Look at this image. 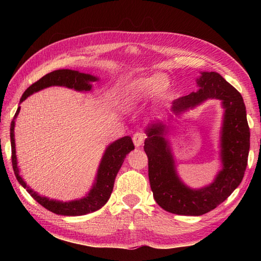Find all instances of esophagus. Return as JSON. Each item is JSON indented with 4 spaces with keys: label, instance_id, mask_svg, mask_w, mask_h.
Here are the masks:
<instances>
[{
    "label": "esophagus",
    "instance_id": "34e87169",
    "mask_svg": "<svg viewBox=\"0 0 261 261\" xmlns=\"http://www.w3.org/2000/svg\"><path fill=\"white\" fill-rule=\"evenodd\" d=\"M146 139V136L141 134V132H137V134L134 135V137H132V140H134V143L136 147H140L142 146L143 141H145Z\"/></svg>",
    "mask_w": 261,
    "mask_h": 261
}]
</instances>
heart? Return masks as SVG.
Masks as SVG:
<instances>
[{
  "label": "heart",
  "mask_w": 261,
  "mask_h": 261,
  "mask_svg": "<svg viewBox=\"0 0 261 261\" xmlns=\"http://www.w3.org/2000/svg\"><path fill=\"white\" fill-rule=\"evenodd\" d=\"M170 90V82L165 76L154 74L147 77H140L131 81L124 86L121 93V101L127 107H134L147 101L153 94L159 97H165Z\"/></svg>",
  "instance_id": "obj_1"
}]
</instances>
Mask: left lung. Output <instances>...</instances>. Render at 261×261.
<instances>
[{
    "label": "left lung",
    "instance_id": "1",
    "mask_svg": "<svg viewBox=\"0 0 261 261\" xmlns=\"http://www.w3.org/2000/svg\"><path fill=\"white\" fill-rule=\"evenodd\" d=\"M198 91L175 99L171 112L178 115L208 98L222 101L224 118L221 132L222 169L208 186L192 190L176 173L175 160L166 135L168 126L152 122L146 129L145 151L153 198L160 207L178 215H202L224 202L245 176L250 148L246 105L241 94L215 71H203L197 79Z\"/></svg>",
    "mask_w": 261,
    "mask_h": 261
}]
</instances>
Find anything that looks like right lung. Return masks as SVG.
I'll return each instance as SVG.
<instances>
[{
    "label": "right lung",
    "instance_id": "obj_1",
    "mask_svg": "<svg viewBox=\"0 0 261 261\" xmlns=\"http://www.w3.org/2000/svg\"><path fill=\"white\" fill-rule=\"evenodd\" d=\"M98 79L95 76L90 74L80 73L77 70H70V69H58L54 70L41 77L40 80L33 83L31 86L27 88V91L22 95L20 103L23 102L24 99L30 96L31 94L36 93L43 88L49 86H65L68 88H74L76 91L80 92H88L92 90V82H95ZM20 112V107L16 110L14 114V118L11 122L10 127V138H11V149H12V166L16 179L20 184L23 186L27 192L36 199V201L42 205L43 207L50 211L53 213H56L59 215H67V216H79L84 215L87 213H92L94 211H97L101 208L103 205H105L109 201L111 196V193L113 191L114 180L116 174L120 170L122 164L124 162V158L127 153L131 150H134L135 146L132 142L131 137L126 136L121 138V139L114 141L113 143L107 148L103 158L101 160V164L98 166L97 175L95 178L91 191L86 194L85 197L81 199H76V201L70 202H60L55 201V199H49L45 196L39 195L38 193L33 192L31 188L25 184V181L22 179V177L19 174L18 168V162H16V154H15V142H14V125H15V119Z\"/></svg>",
    "mask_w": 261,
    "mask_h": 261
}]
</instances>
